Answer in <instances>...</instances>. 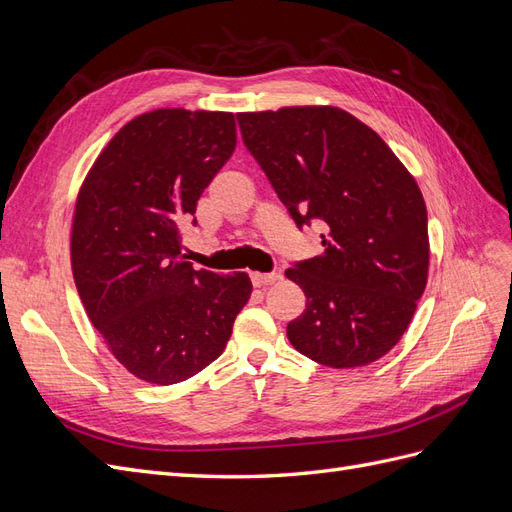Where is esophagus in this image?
Segmentation results:
<instances>
[{
    "instance_id": "obj_1",
    "label": "esophagus",
    "mask_w": 512,
    "mask_h": 512,
    "mask_svg": "<svg viewBox=\"0 0 512 512\" xmlns=\"http://www.w3.org/2000/svg\"><path fill=\"white\" fill-rule=\"evenodd\" d=\"M252 277V284L256 286V288H262V286H271V284H275L277 280H280V273H252L250 275Z\"/></svg>"
}]
</instances>
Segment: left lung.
Returning <instances> with one entry per match:
<instances>
[{"label": "left lung", "instance_id": "8db88e82", "mask_svg": "<svg viewBox=\"0 0 512 512\" xmlns=\"http://www.w3.org/2000/svg\"><path fill=\"white\" fill-rule=\"evenodd\" d=\"M237 121L294 224L324 228V252L286 271L307 297L288 322L290 344L335 369L378 361L406 333L427 284V209L414 177L342 108L286 106Z\"/></svg>", "mask_w": 512, "mask_h": 512}]
</instances>
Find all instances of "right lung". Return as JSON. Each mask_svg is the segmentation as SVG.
Instances as JSON below:
<instances>
[{"mask_svg": "<svg viewBox=\"0 0 512 512\" xmlns=\"http://www.w3.org/2000/svg\"><path fill=\"white\" fill-rule=\"evenodd\" d=\"M235 145L232 113L158 108L111 138L76 198V290L108 350L145 382L177 384L218 359L252 294L247 273L196 271L181 256L179 228Z\"/></svg>", "mask_w": 512, "mask_h": 512, "instance_id": "1", "label": "right lung"}]
</instances>
